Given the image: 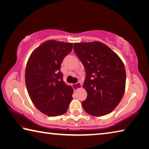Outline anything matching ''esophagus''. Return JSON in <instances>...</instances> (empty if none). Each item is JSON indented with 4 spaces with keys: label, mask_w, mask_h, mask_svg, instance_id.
Returning <instances> with one entry per match:
<instances>
[{
    "label": "esophagus",
    "mask_w": 149,
    "mask_h": 149,
    "mask_svg": "<svg viewBox=\"0 0 149 149\" xmlns=\"http://www.w3.org/2000/svg\"><path fill=\"white\" fill-rule=\"evenodd\" d=\"M81 87H82V84L80 82H77V84L73 85V87H74V90H77L78 89H79V88H81Z\"/></svg>",
    "instance_id": "34e87169"
}]
</instances>
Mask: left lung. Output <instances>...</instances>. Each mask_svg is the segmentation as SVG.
Segmentation results:
<instances>
[{
  "label": "left lung",
  "mask_w": 149,
  "mask_h": 149,
  "mask_svg": "<svg viewBox=\"0 0 149 149\" xmlns=\"http://www.w3.org/2000/svg\"><path fill=\"white\" fill-rule=\"evenodd\" d=\"M74 49L86 73L83 87L87 97L82 102L83 108L94 116L110 114L125 92L126 73L123 62L110 48L99 41L75 42Z\"/></svg>",
  "instance_id": "obj_1"
}]
</instances>
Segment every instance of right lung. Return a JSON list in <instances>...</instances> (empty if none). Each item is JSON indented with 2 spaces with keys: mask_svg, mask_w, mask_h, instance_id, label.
<instances>
[{
  "mask_svg": "<svg viewBox=\"0 0 149 149\" xmlns=\"http://www.w3.org/2000/svg\"><path fill=\"white\" fill-rule=\"evenodd\" d=\"M73 44L49 40L33 50L27 61L25 79L27 92L37 109L49 116L64 114L72 100L73 88L60 72Z\"/></svg>",
  "mask_w": 149,
  "mask_h": 149,
  "instance_id": "obj_1",
  "label": "right lung"
}]
</instances>
